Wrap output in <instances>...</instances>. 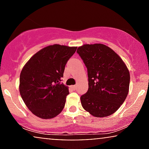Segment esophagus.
I'll return each instance as SVG.
<instances>
[{"label":"esophagus","instance_id":"34e87169","mask_svg":"<svg viewBox=\"0 0 149 149\" xmlns=\"http://www.w3.org/2000/svg\"><path fill=\"white\" fill-rule=\"evenodd\" d=\"M71 88H72L73 89H74V90H76V88H77V85H73V86L71 87Z\"/></svg>","mask_w":149,"mask_h":149}]
</instances>
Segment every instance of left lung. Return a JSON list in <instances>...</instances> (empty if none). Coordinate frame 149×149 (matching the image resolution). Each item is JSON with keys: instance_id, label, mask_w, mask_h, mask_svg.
<instances>
[{"instance_id": "left-lung-1", "label": "left lung", "mask_w": 149, "mask_h": 149, "mask_svg": "<svg viewBox=\"0 0 149 149\" xmlns=\"http://www.w3.org/2000/svg\"><path fill=\"white\" fill-rule=\"evenodd\" d=\"M77 52L88 69V90L80 97L82 107L97 118L112 115L128 95L130 71L111 48L102 43L85 44Z\"/></svg>"}]
</instances>
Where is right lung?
<instances>
[{"label": "right lung", "mask_w": 149, "mask_h": 149, "mask_svg": "<svg viewBox=\"0 0 149 149\" xmlns=\"http://www.w3.org/2000/svg\"><path fill=\"white\" fill-rule=\"evenodd\" d=\"M77 47L59 44L37 52L26 63L19 78L20 95L37 117L51 119L62 111L69 88L60 83L67 61Z\"/></svg>", "instance_id": "add662e5"}]
</instances>
